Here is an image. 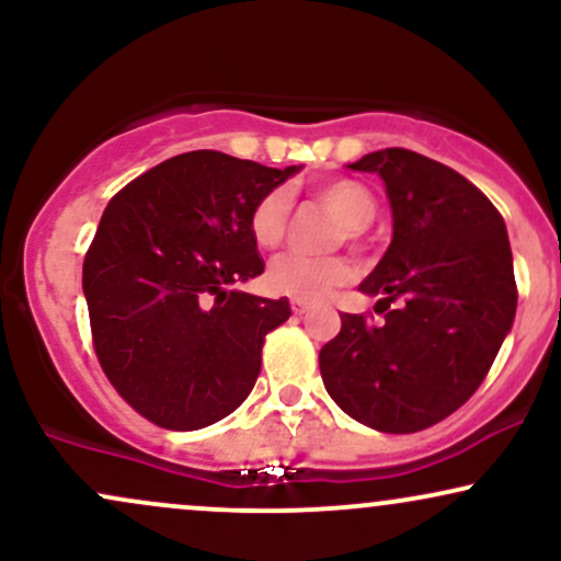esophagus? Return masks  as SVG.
Listing matches in <instances>:
<instances>
[{
    "label": "esophagus",
    "instance_id": "obj_1",
    "mask_svg": "<svg viewBox=\"0 0 561 561\" xmlns=\"http://www.w3.org/2000/svg\"><path fill=\"white\" fill-rule=\"evenodd\" d=\"M308 302H302V300H293V313L295 317H302V313H308Z\"/></svg>",
    "mask_w": 561,
    "mask_h": 561
}]
</instances>
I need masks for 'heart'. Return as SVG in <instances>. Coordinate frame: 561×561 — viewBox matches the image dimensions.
Instances as JSON below:
<instances>
[{
    "label": "heart",
    "mask_w": 561,
    "mask_h": 561,
    "mask_svg": "<svg viewBox=\"0 0 561 561\" xmlns=\"http://www.w3.org/2000/svg\"><path fill=\"white\" fill-rule=\"evenodd\" d=\"M313 199L340 218L343 224L340 237L358 248L362 231L375 221V195L353 179H332V182L313 186ZM289 210L293 205L282 190H272L255 199V205L250 208L248 227L259 248L274 250L285 242ZM347 279H351V263L345 259H306V255H282L272 263L266 276L274 293L302 302H321L330 298Z\"/></svg>",
    "instance_id": "b5f03b06"
}]
</instances>
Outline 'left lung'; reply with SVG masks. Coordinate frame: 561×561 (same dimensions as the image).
<instances>
[{
	"instance_id": "1",
	"label": "left lung",
	"mask_w": 561,
	"mask_h": 561,
	"mask_svg": "<svg viewBox=\"0 0 561 561\" xmlns=\"http://www.w3.org/2000/svg\"><path fill=\"white\" fill-rule=\"evenodd\" d=\"M382 176L392 242L362 293L371 321L343 313L319 353L332 401L379 433H420L465 405L491 369L517 311L504 218L469 179L388 147L351 163Z\"/></svg>"
}]
</instances>
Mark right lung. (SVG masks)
I'll list each match as a JSON object with an SVG mask.
<instances>
[{"label": "right lung", "mask_w": 561, "mask_h": 561, "mask_svg": "<svg viewBox=\"0 0 561 561\" xmlns=\"http://www.w3.org/2000/svg\"><path fill=\"white\" fill-rule=\"evenodd\" d=\"M295 171L182 152L107 203L83 259L94 353L118 396L158 427H208L253 390L289 302L229 285L263 274L250 208Z\"/></svg>", "instance_id": "add662e5"}]
</instances>
